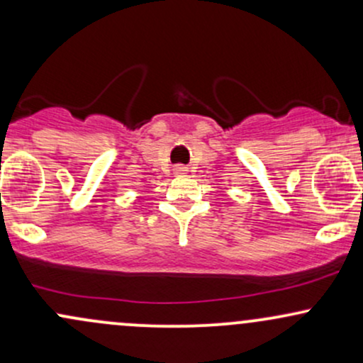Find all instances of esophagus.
<instances>
[{
	"label": "esophagus",
	"mask_w": 363,
	"mask_h": 363,
	"mask_svg": "<svg viewBox=\"0 0 363 363\" xmlns=\"http://www.w3.org/2000/svg\"><path fill=\"white\" fill-rule=\"evenodd\" d=\"M176 172H179V174H184V172H186V167H176Z\"/></svg>",
	"instance_id": "obj_1"
}]
</instances>
